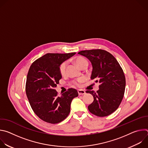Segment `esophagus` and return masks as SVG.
I'll return each mask as SVG.
<instances>
[{"instance_id": "34e87169", "label": "esophagus", "mask_w": 148, "mask_h": 148, "mask_svg": "<svg viewBox=\"0 0 148 148\" xmlns=\"http://www.w3.org/2000/svg\"><path fill=\"white\" fill-rule=\"evenodd\" d=\"M78 93L79 95H83V94H85L86 91H84V90H78Z\"/></svg>"}]
</instances>
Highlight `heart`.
<instances>
[{
  "mask_svg": "<svg viewBox=\"0 0 148 148\" xmlns=\"http://www.w3.org/2000/svg\"><path fill=\"white\" fill-rule=\"evenodd\" d=\"M85 62H87V61L85 58L82 57H77V58H76L75 59V64H76L77 66L78 67H79L83 64V63H84ZM66 66H67L66 62H62V64L60 65L59 70H60V73L61 74L63 75V74H64L65 73V72H66ZM82 80V79H78L77 81H74V84H75V85H78V83L80 82H81Z\"/></svg>",
  "mask_w": 148,
  "mask_h": 148,
  "instance_id": "heart-1",
  "label": "heart"
}]
</instances>
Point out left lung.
<instances>
[{"label":"left lung","mask_w":148,"mask_h":148,"mask_svg":"<svg viewBox=\"0 0 148 148\" xmlns=\"http://www.w3.org/2000/svg\"><path fill=\"white\" fill-rule=\"evenodd\" d=\"M78 54L90 61L92 66L91 79L100 83L97 92L86 91L94 97L88 110L101 117L111 114L119 107L125 92L126 81L122 68L116 58L103 50H84Z\"/></svg>","instance_id":"left-lung-1"}]
</instances>
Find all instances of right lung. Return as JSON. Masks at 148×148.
Wrapping results in <instances>:
<instances>
[{
    "mask_svg": "<svg viewBox=\"0 0 148 148\" xmlns=\"http://www.w3.org/2000/svg\"><path fill=\"white\" fill-rule=\"evenodd\" d=\"M75 54L47 53L34 61L27 75L26 92L34 113L43 121L57 123L65 119L70 112L71 103L78 97L75 89L57 94L55 88L62 78L60 67Z\"/></svg>",
    "mask_w": 148,
    "mask_h": 148,
    "instance_id": "obj_1",
    "label": "right lung"
}]
</instances>
